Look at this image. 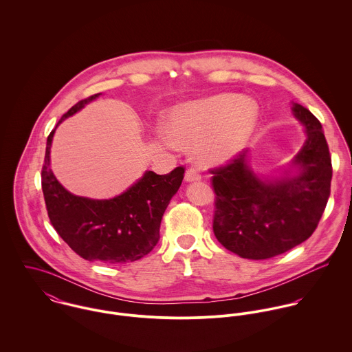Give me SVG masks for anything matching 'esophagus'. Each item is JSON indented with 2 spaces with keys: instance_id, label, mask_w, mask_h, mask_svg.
<instances>
[{
  "instance_id": "obj_1",
  "label": "esophagus",
  "mask_w": 352,
  "mask_h": 352,
  "mask_svg": "<svg viewBox=\"0 0 352 352\" xmlns=\"http://www.w3.org/2000/svg\"><path fill=\"white\" fill-rule=\"evenodd\" d=\"M201 179V173L198 172L197 168H188L187 169V172H186V180L187 182H198Z\"/></svg>"
}]
</instances>
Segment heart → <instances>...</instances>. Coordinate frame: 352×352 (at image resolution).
Instances as JSON below:
<instances>
[{
	"label": "heart",
	"instance_id": "heart-1",
	"mask_svg": "<svg viewBox=\"0 0 352 352\" xmlns=\"http://www.w3.org/2000/svg\"><path fill=\"white\" fill-rule=\"evenodd\" d=\"M257 119L253 101L239 95H218L173 111L169 130L180 145H197L206 164L223 162L241 151Z\"/></svg>",
	"mask_w": 352,
	"mask_h": 352
}]
</instances>
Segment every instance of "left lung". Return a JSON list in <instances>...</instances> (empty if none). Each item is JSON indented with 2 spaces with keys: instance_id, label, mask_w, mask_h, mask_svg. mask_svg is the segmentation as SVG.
<instances>
[{
  "instance_id": "obj_1",
  "label": "left lung",
  "mask_w": 352,
  "mask_h": 352,
  "mask_svg": "<svg viewBox=\"0 0 352 352\" xmlns=\"http://www.w3.org/2000/svg\"><path fill=\"white\" fill-rule=\"evenodd\" d=\"M293 111L307 140L296 155L301 173L263 182L247 164V151L210 169L215 194L217 240L244 258L264 260L300 245L316 230L331 195L332 160L318 119L301 104Z\"/></svg>"
}]
</instances>
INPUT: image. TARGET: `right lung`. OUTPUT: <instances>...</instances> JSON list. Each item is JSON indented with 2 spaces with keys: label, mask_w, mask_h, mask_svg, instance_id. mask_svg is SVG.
<instances>
[{
  "label": "right lung",
  "mask_w": 352,
  "mask_h": 352,
  "mask_svg": "<svg viewBox=\"0 0 352 352\" xmlns=\"http://www.w3.org/2000/svg\"><path fill=\"white\" fill-rule=\"evenodd\" d=\"M100 94L74 104L62 115L56 126L80 111ZM55 129L47 137L42 166V190L51 225L60 239L88 261L123 264L135 261L157 245L162 215L177 192L184 166L166 175L146 172L144 177L122 195L95 201L66 191L50 169V148Z\"/></svg>",
  "instance_id": "right-lung-1"
}]
</instances>
